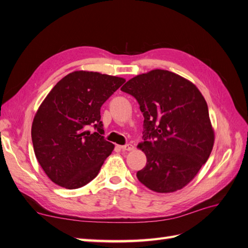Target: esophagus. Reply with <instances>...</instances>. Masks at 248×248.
<instances>
[{
  "instance_id": "1",
  "label": "esophagus",
  "mask_w": 248,
  "mask_h": 248,
  "mask_svg": "<svg viewBox=\"0 0 248 248\" xmlns=\"http://www.w3.org/2000/svg\"><path fill=\"white\" fill-rule=\"evenodd\" d=\"M121 149L124 150V151H132V150L134 149V147H133V145H131V144H127V145L121 146Z\"/></svg>"
}]
</instances>
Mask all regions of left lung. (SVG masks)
Instances as JSON below:
<instances>
[{"mask_svg":"<svg viewBox=\"0 0 248 248\" xmlns=\"http://www.w3.org/2000/svg\"><path fill=\"white\" fill-rule=\"evenodd\" d=\"M121 91L133 96L144 116L140 149L146 167L137 172L149 189L167 193L188 184L211 154L214 131L207 102L192 82L155 69L129 79Z\"/></svg>","mask_w":248,"mask_h":248,"instance_id":"left-lung-1","label":"left lung"}]
</instances>
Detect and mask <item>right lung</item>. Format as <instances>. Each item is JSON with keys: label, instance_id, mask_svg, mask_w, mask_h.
<instances>
[{"label": "right lung", "instance_id": "1", "mask_svg": "<svg viewBox=\"0 0 248 248\" xmlns=\"http://www.w3.org/2000/svg\"><path fill=\"white\" fill-rule=\"evenodd\" d=\"M125 82L122 78L74 71L52 88L32 124L36 158L59 186L77 189L98 175L114 145L104 139L102 104ZM93 126L95 132L88 131Z\"/></svg>", "mask_w": 248, "mask_h": 248}]
</instances>
